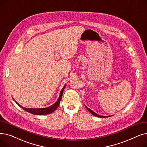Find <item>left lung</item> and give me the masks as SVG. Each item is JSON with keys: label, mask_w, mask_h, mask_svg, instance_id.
I'll return each mask as SVG.
<instances>
[{"label": "left lung", "mask_w": 147, "mask_h": 147, "mask_svg": "<svg viewBox=\"0 0 147 147\" xmlns=\"http://www.w3.org/2000/svg\"><path fill=\"white\" fill-rule=\"evenodd\" d=\"M86 107V109L92 114L93 115H95V116H96V117H100V118H105V117H111V116H112V115H109V116H102V115H99V114H96L95 112H94L92 110H91L90 109H89V108H88L86 106H85Z\"/></svg>", "instance_id": "left-lung-1"}]
</instances>
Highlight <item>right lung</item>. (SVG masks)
<instances>
[{
  "label": "right lung",
  "instance_id": "obj_1",
  "mask_svg": "<svg viewBox=\"0 0 147 147\" xmlns=\"http://www.w3.org/2000/svg\"><path fill=\"white\" fill-rule=\"evenodd\" d=\"M66 86V84L63 87V88L62 89V90H61L60 92V94H59V96L58 99L57 101L54 103L53 105H51L49 107H46V108H39V109H28V108H24V107H22L21 105H20L18 102H17L16 101H14L16 102L21 108L23 110H24L25 111H26L28 113H30L31 114H35V115H46V114H48L50 113H52V112H53L55 111L58 107L59 105V102L61 101V100L62 99V96H63V91L65 89Z\"/></svg>",
  "mask_w": 147,
  "mask_h": 147
}]
</instances>
